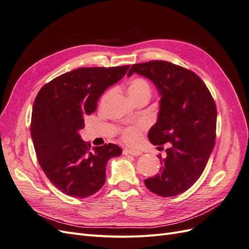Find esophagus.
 <instances>
[{"label": "esophagus", "instance_id": "1", "mask_svg": "<svg viewBox=\"0 0 249 249\" xmlns=\"http://www.w3.org/2000/svg\"><path fill=\"white\" fill-rule=\"evenodd\" d=\"M124 155H132V156H140L142 153L140 150H135V149H124Z\"/></svg>", "mask_w": 249, "mask_h": 249}]
</instances>
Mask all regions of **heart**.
<instances>
[{"instance_id": "1", "label": "heart", "mask_w": 249, "mask_h": 249, "mask_svg": "<svg viewBox=\"0 0 249 249\" xmlns=\"http://www.w3.org/2000/svg\"><path fill=\"white\" fill-rule=\"evenodd\" d=\"M127 92L132 100H136L142 95H150L152 87L144 78L137 77L130 81L127 85ZM120 137L127 144H136L141 137V129L138 126H127L120 133Z\"/></svg>"}]
</instances>
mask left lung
I'll list each match as a JSON object with an SVG mask.
<instances>
[{
    "instance_id": "1",
    "label": "left lung",
    "mask_w": 249,
    "mask_h": 249,
    "mask_svg": "<svg viewBox=\"0 0 249 249\" xmlns=\"http://www.w3.org/2000/svg\"><path fill=\"white\" fill-rule=\"evenodd\" d=\"M137 72L153 81L161 94L160 112L148 139L155 145L169 142L160 172L144 180L163 197L187 191L205 170L215 145L217 110L212 94L196 73L163 60L134 64Z\"/></svg>"
}]
</instances>
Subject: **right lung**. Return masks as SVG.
<instances>
[{
	"instance_id": "right-lung-1",
	"label": "right lung",
	"mask_w": 249,
	"mask_h": 249,
	"mask_svg": "<svg viewBox=\"0 0 249 249\" xmlns=\"http://www.w3.org/2000/svg\"><path fill=\"white\" fill-rule=\"evenodd\" d=\"M129 67H80L53 79L36 96L31 136L37 160L51 183L66 195L84 198L99 191L106 180L107 162L122 155L113 143L91 149L79 131L105 90Z\"/></svg>"
}]
</instances>
